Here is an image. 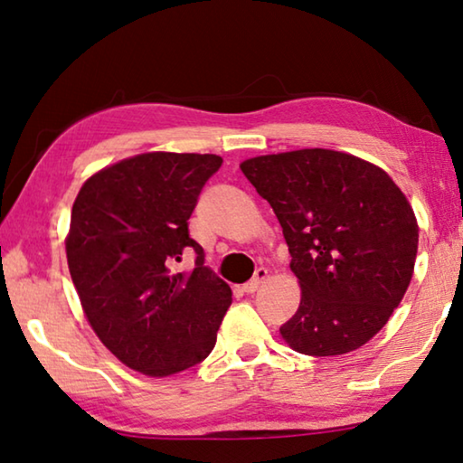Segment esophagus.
<instances>
[{
	"mask_svg": "<svg viewBox=\"0 0 463 463\" xmlns=\"http://www.w3.org/2000/svg\"><path fill=\"white\" fill-rule=\"evenodd\" d=\"M266 279H268V270H266V268H258V270H255L253 279H251L250 282H245V285H243V291H245V293H255V291H258V288H260L261 282H264Z\"/></svg>",
	"mask_w": 463,
	"mask_h": 463,
	"instance_id": "obj_1",
	"label": "esophagus"
}]
</instances>
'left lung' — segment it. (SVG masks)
<instances>
[{
  "label": "left lung",
  "mask_w": 463,
  "mask_h": 463,
  "mask_svg": "<svg viewBox=\"0 0 463 463\" xmlns=\"http://www.w3.org/2000/svg\"><path fill=\"white\" fill-rule=\"evenodd\" d=\"M272 205L301 301L280 326L288 347L328 357L360 349L408 291L418 220L381 165L335 149H298L241 162Z\"/></svg>",
  "instance_id": "1"
}]
</instances>
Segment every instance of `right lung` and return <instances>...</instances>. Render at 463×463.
I'll return each mask as SVG.
<instances>
[{
	"label": "right lung",
	"instance_id": "right-lung-1",
	"mask_svg": "<svg viewBox=\"0 0 463 463\" xmlns=\"http://www.w3.org/2000/svg\"><path fill=\"white\" fill-rule=\"evenodd\" d=\"M222 157L149 151L82 183L66 234L68 270L99 341L145 376L178 374L210 355L232 291L189 237L197 197ZM198 253L191 273L171 266Z\"/></svg>",
	"mask_w": 463,
	"mask_h": 463
}]
</instances>
